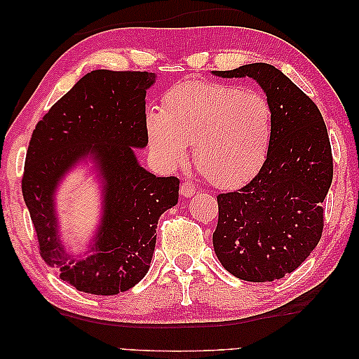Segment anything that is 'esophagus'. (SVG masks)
I'll use <instances>...</instances> for the list:
<instances>
[{"label": "esophagus", "mask_w": 359, "mask_h": 359, "mask_svg": "<svg viewBox=\"0 0 359 359\" xmlns=\"http://www.w3.org/2000/svg\"><path fill=\"white\" fill-rule=\"evenodd\" d=\"M180 191H181V194L184 196V198H191V196L193 194H196V186L191 183V181H183V183H181V186H180Z\"/></svg>", "instance_id": "1"}]
</instances>
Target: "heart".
<instances>
[{
    "label": "heart",
    "mask_w": 359,
    "mask_h": 359,
    "mask_svg": "<svg viewBox=\"0 0 359 359\" xmlns=\"http://www.w3.org/2000/svg\"><path fill=\"white\" fill-rule=\"evenodd\" d=\"M147 137L161 165L188 160L210 183L233 188L252 180L268 158L273 109L262 93L212 81H181L161 97V111H149Z\"/></svg>",
    "instance_id": "obj_1"
}]
</instances>
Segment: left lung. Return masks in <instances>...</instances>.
<instances>
[{
	"label": "left lung",
	"instance_id": "8db88e82",
	"mask_svg": "<svg viewBox=\"0 0 359 359\" xmlns=\"http://www.w3.org/2000/svg\"><path fill=\"white\" fill-rule=\"evenodd\" d=\"M214 75L253 78L273 109V140L262 170L243 188L217 196L215 255L243 281L281 279L322 237V203L333 178L327 126L316 102L273 65L250 63Z\"/></svg>",
	"mask_w": 359,
	"mask_h": 359
}]
</instances>
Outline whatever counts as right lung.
Wrapping results in <instances>:
<instances>
[{
  "label": "right lung",
  "mask_w": 359,
  "mask_h": 359,
  "mask_svg": "<svg viewBox=\"0 0 359 359\" xmlns=\"http://www.w3.org/2000/svg\"><path fill=\"white\" fill-rule=\"evenodd\" d=\"M154 81L149 72L88 73L32 132L21 184L39 253L78 291L114 296L134 287L150 268L160 215L178 203L180 180L156 178L132 150L149 144L145 90ZM88 153L95 154L105 176V217L93 255L78 262L57 242L53 191Z\"/></svg>",
  "instance_id": "add662e5"
}]
</instances>
